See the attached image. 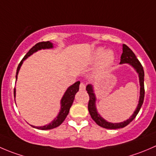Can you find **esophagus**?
Instances as JSON below:
<instances>
[{
	"label": "esophagus",
	"mask_w": 156,
	"mask_h": 156,
	"mask_svg": "<svg viewBox=\"0 0 156 156\" xmlns=\"http://www.w3.org/2000/svg\"><path fill=\"white\" fill-rule=\"evenodd\" d=\"M85 87H86L85 84L83 82H81V84H80V86H79L80 90H85Z\"/></svg>",
	"instance_id": "esophagus-1"
}]
</instances>
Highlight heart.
I'll return each instance as SVG.
<instances>
[{"label": "heart", "instance_id": "b5f03b06", "mask_svg": "<svg viewBox=\"0 0 156 156\" xmlns=\"http://www.w3.org/2000/svg\"><path fill=\"white\" fill-rule=\"evenodd\" d=\"M103 50L102 48L99 49L97 52V56L99 57L100 56H101V54L103 53ZM113 60H114V55L112 53L111 51H106L105 52V53L103 54V57H102L101 62H100V69H104L109 67L112 64Z\"/></svg>", "mask_w": 156, "mask_h": 156}]
</instances>
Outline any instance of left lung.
I'll list each match as a JSON object with an SVG mask.
<instances>
[{
  "label": "left lung",
  "instance_id": "obj_1",
  "mask_svg": "<svg viewBox=\"0 0 156 156\" xmlns=\"http://www.w3.org/2000/svg\"><path fill=\"white\" fill-rule=\"evenodd\" d=\"M121 64L122 63H129L136 70L137 73L139 74L140 78V100L139 104H138L137 108L135 110L133 114L132 115L131 117L127 121L124 122H121V123H110V122L105 121L100 115L97 113V109L95 107V101L96 97L94 94V90H93V87L90 84L87 86L86 87V90L87 91V94L89 95V102H88V111H89L90 115L91 118L93 120L99 125V126L104 127V128L107 129H119L122 128L127 126V125L130 123L133 119L136 118L138 112H139L141 106H142L143 103H144V96H145V89H144V67L141 65L140 61L136 58V55L134 54L133 51L130 50L126 44H123V53H122V56H121Z\"/></svg>",
  "mask_w": 156,
  "mask_h": 156
}]
</instances>
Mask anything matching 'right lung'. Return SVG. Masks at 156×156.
<instances>
[{
	"mask_svg": "<svg viewBox=\"0 0 156 156\" xmlns=\"http://www.w3.org/2000/svg\"><path fill=\"white\" fill-rule=\"evenodd\" d=\"M53 48V44L52 43L49 41H42L39 42V43L36 44L34 46H33L32 48L29 50V51L25 55V56L23 57V59H22L21 62H20L18 66V68H17L16 70V79L17 78V75H18L19 70H20V67H21L22 64H23V62L28 58L30 55L32 54L34 52L37 51L38 50H41V49H48V48ZM79 84L80 81H77L75 84H72V86H70L67 90L66 91L65 94H64L63 97L61 100V110L59 112V115H58L57 117L50 124H49L48 125H45V126L43 127H34L32 126L33 127H35V128L39 129V130H50V129L55 128V127L59 126L62 122H64V120L66 119V116L68 115L69 112V109H70L71 106H72V103L74 101V99H75V94L79 90ZM16 96V90L14 88V97Z\"/></svg>",
	"mask_w": 156,
	"mask_h": 156,
	"instance_id": "obj_1",
	"label": "right lung"
}]
</instances>
